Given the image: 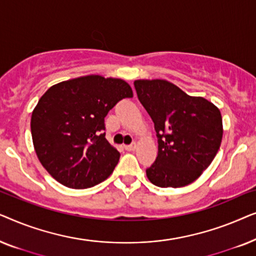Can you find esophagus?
<instances>
[{
    "label": "esophagus",
    "mask_w": 256,
    "mask_h": 256,
    "mask_svg": "<svg viewBox=\"0 0 256 256\" xmlns=\"http://www.w3.org/2000/svg\"><path fill=\"white\" fill-rule=\"evenodd\" d=\"M124 149L127 150V152H134L136 149V143H132V144H129V146H124Z\"/></svg>",
    "instance_id": "1"
}]
</instances>
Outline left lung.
<instances>
[{
  "instance_id": "obj_1",
  "label": "left lung",
  "mask_w": 256,
  "mask_h": 256,
  "mask_svg": "<svg viewBox=\"0 0 256 256\" xmlns=\"http://www.w3.org/2000/svg\"><path fill=\"white\" fill-rule=\"evenodd\" d=\"M134 86L155 124L158 142L156 160L146 169L148 180L160 188H180L194 182L222 144L220 110L166 80H135Z\"/></svg>"
}]
</instances>
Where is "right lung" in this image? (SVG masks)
Instances as JSON below:
<instances>
[{
	"label": "right lung",
	"mask_w": 256,
	"mask_h": 256,
	"mask_svg": "<svg viewBox=\"0 0 256 256\" xmlns=\"http://www.w3.org/2000/svg\"><path fill=\"white\" fill-rule=\"evenodd\" d=\"M124 80L80 76L50 87L31 116L38 160L59 183L87 188L113 172L120 152L110 144L104 118L118 101L132 98Z\"/></svg>",
	"instance_id": "obj_1"
}]
</instances>
